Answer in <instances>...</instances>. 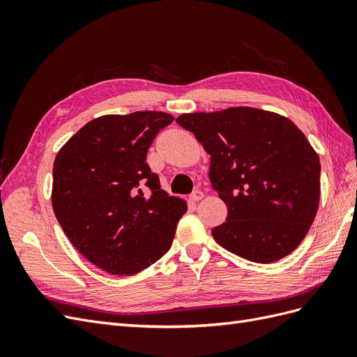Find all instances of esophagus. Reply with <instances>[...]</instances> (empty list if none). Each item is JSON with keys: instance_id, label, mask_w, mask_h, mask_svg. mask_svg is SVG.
<instances>
[{"instance_id": "34e87169", "label": "esophagus", "mask_w": 357, "mask_h": 357, "mask_svg": "<svg viewBox=\"0 0 357 357\" xmlns=\"http://www.w3.org/2000/svg\"><path fill=\"white\" fill-rule=\"evenodd\" d=\"M202 198H204V193H202L201 190L192 192V195H190V199H192V201H201Z\"/></svg>"}]
</instances>
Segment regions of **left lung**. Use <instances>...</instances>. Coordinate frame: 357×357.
Wrapping results in <instances>:
<instances>
[{"instance_id":"8db88e82","label":"left lung","mask_w":357,"mask_h":357,"mask_svg":"<svg viewBox=\"0 0 357 357\" xmlns=\"http://www.w3.org/2000/svg\"><path fill=\"white\" fill-rule=\"evenodd\" d=\"M176 122L211 156V186L228 207L226 222L211 231L214 240L257 264L294 252L320 199V160L301 129L252 107L181 114Z\"/></svg>"}]
</instances>
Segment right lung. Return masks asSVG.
<instances>
[{
	"label": "right lung",
	"mask_w": 357,
	"mask_h": 357,
	"mask_svg": "<svg viewBox=\"0 0 357 357\" xmlns=\"http://www.w3.org/2000/svg\"><path fill=\"white\" fill-rule=\"evenodd\" d=\"M172 121L162 112L96 117L56 155L53 211L73 245L107 273L132 275L155 264L188 211L185 201L160 189L146 162L155 137Z\"/></svg>",
	"instance_id": "right-lung-1"
}]
</instances>
